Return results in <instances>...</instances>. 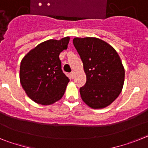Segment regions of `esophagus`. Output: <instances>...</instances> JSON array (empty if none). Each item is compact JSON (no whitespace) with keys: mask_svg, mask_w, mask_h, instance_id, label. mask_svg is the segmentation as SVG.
Masks as SVG:
<instances>
[{"mask_svg":"<svg viewBox=\"0 0 148 148\" xmlns=\"http://www.w3.org/2000/svg\"><path fill=\"white\" fill-rule=\"evenodd\" d=\"M70 75H71V77L72 79H73V78H74V77H75V72L72 71L71 73V74H70Z\"/></svg>","mask_w":148,"mask_h":148,"instance_id":"esophagus-1","label":"esophagus"}]
</instances>
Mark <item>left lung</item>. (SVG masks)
I'll list each match as a JSON object with an SVG mask.
<instances>
[{"label": "left lung", "mask_w": 148, "mask_h": 148, "mask_svg": "<svg viewBox=\"0 0 148 148\" xmlns=\"http://www.w3.org/2000/svg\"><path fill=\"white\" fill-rule=\"evenodd\" d=\"M73 43L86 76V84L80 89L82 100L93 109L108 106L118 97L124 84L125 70L118 53L96 38H75Z\"/></svg>", "instance_id": "8db88e82"}]
</instances>
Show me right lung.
Listing matches in <instances>:
<instances>
[{"label":"right lung","mask_w":148,"mask_h":148,"mask_svg":"<svg viewBox=\"0 0 148 148\" xmlns=\"http://www.w3.org/2000/svg\"><path fill=\"white\" fill-rule=\"evenodd\" d=\"M69 37L48 40L22 59L19 79L26 95L34 102L49 105L64 95L69 79L62 70L59 54L67 49Z\"/></svg>","instance_id":"add662e5"}]
</instances>
